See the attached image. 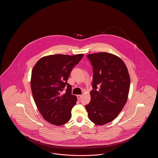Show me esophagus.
Wrapping results in <instances>:
<instances>
[{"label": "esophagus", "instance_id": "1", "mask_svg": "<svg viewBox=\"0 0 158 158\" xmlns=\"http://www.w3.org/2000/svg\"><path fill=\"white\" fill-rule=\"evenodd\" d=\"M82 95H77V99H81V98H82Z\"/></svg>", "mask_w": 158, "mask_h": 158}]
</instances>
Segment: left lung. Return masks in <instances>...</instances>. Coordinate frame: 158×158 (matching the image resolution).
I'll use <instances>...</instances> for the list:
<instances>
[{
	"mask_svg": "<svg viewBox=\"0 0 158 158\" xmlns=\"http://www.w3.org/2000/svg\"><path fill=\"white\" fill-rule=\"evenodd\" d=\"M93 67V90L85 108L88 117L97 125L114 120L127 100L130 79L124 61L111 53L87 55Z\"/></svg>",
	"mask_w": 158,
	"mask_h": 158,
	"instance_id": "1",
	"label": "left lung"
}]
</instances>
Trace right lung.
Segmentation results:
<instances>
[{"mask_svg": "<svg viewBox=\"0 0 158 158\" xmlns=\"http://www.w3.org/2000/svg\"><path fill=\"white\" fill-rule=\"evenodd\" d=\"M83 56V54L50 55L41 58L32 69L31 87L35 103L44 120L53 125L64 124L72 117L77 97L72 94L68 80Z\"/></svg>", "mask_w": 158, "mask_h": 158, "instance_id": "obj_1", "label": "right lung"}]
</instances>
